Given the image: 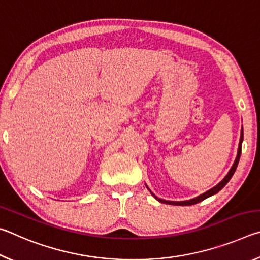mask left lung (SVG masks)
Instances as JSON below:
<instances>
[{
  "label": "left lung",
  "instance_id": "1",
  "mask_svg": "<svg viewBox=\"0 0 260 260\" xmlns=\"http://www.w3.org/2000/svg\"><path fill=\"white\" fill-rule=\"evenodd\" d=\"M242 142H243V128H242V132H241V138H240L239 149H237V156H236V158H235V161H234V164H233V166L231 167L230 172L227 173L226 177L223 178V179L221 180V181H220V182L217 184V186H214L213 188H211L210 190L205 191L204 193H202V195H200V196L195 197V199H191V200H189V201H181V202L165 201V200L158 199V197L155 195V193H152V192H151V190H150V189L148 188L147 184H146V186H147V188L149 189V191L151 192V195H152L153 197H155V199H156L158 202H160V203L171 204V205H193V204H196V203H200V202H202V201L205 200V199H208V197L212 196V195H215V193H217L218 191L221 190V189L226 186L227 182L230 181L231 178L233 177V174H234V172H235V170H236V167H237V164H239V160H240V157H241V150H242Z\"/></svg>",
  "mask_w": 260,
  "mask_h": 260
}]
</instances>
